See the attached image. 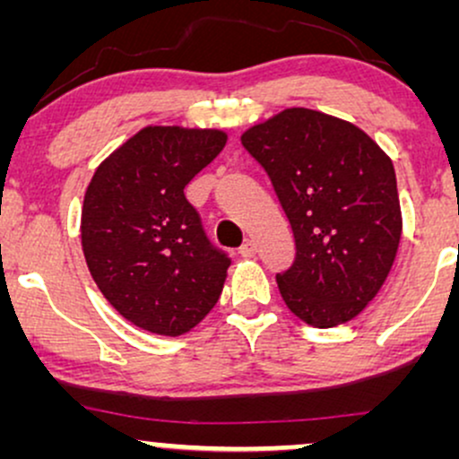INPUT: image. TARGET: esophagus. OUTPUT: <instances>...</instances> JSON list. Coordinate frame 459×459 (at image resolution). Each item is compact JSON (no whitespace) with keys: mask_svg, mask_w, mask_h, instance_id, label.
<instances>
[{"mask_svg":"<svg viewBox=\"0 0 459 459\" xmlns=\"http://www.w3.org/2000/svg\"><path fill=\"white\" fill-rule=\"evenodd\" d=\"M239 255L244 256V259H255V256H256V244H255V241L247 239L246 244L239 247Z\"/></svg>","mask_w":459,"mask_h":459,"instance_id":"esophagus-1","label":"esophagus"}]
</instances>
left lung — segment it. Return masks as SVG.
I'll return each mask as SVG.
<instances>
[{"mask_svg":"<svg viewBox=\"0 0 459 459\" xmlns=\"http://www.w3.org/2000/svg\"><path fill=\"white\" fill-rule=\"evenodd\" d=\"M265 168L296 237L276 282L296 317L334 328L377 296L402 239L391 157L336 116L289 108L241 135Z\"/></svg>","mask_w":459,"mask_h":459,"instance_id":"left-lung-1","label":"left lung"}]
</instances>
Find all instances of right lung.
Listing matches in <instances>:
<instances>
[{
    "label": "right lung",
    "mask_w": 459,
    "mask_h": 459,
    "mask_svg": "<svg viewBox=\"0 0 459 459\" xmlns=\"http://www.w3.org/2000/svg\"><path fill=\"white\" fill-rule=\"evenodd\" d=\"M220 129L144 127L94 170L82 207L88 270L138 328L186 334L215 307L230 259L183 189L224 149Z\"/></svg>",
    "instance_id": "add662e5"
}]
</instances>
